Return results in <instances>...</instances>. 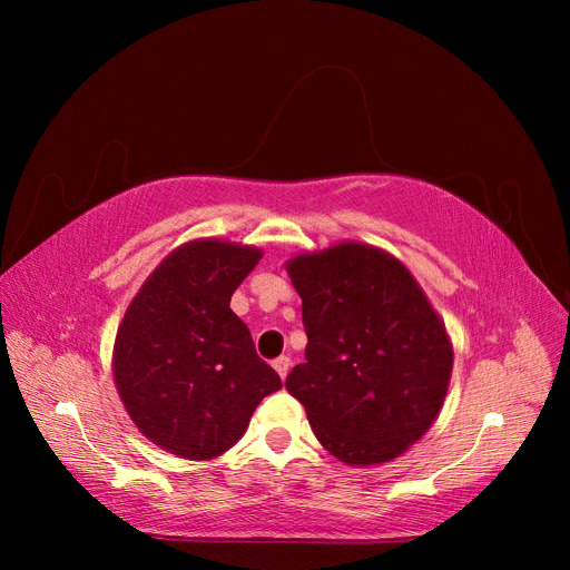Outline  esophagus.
I'll return each instance as SVG.
<instances>
[{"mask_svg": "<svg viewBox=\"0 0 570 570\" xmlns=\"http://www.w3.org/2000/svg\"><path fill=\"white\" fill-rule=\"evenodd\" d=\"M273 367L277 370V374H279L282 379H286V374H288V370H291V357H288V355H279V357H275V361H273Z\"/></svg>", "mask_w": 570, "mask_h": 570, "instance_id": "1", "label": "esophagus"}]
</instances>
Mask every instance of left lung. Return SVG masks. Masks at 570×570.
Returning <instances> with one entry per match:
<instances>
[{
    "label": "left lung",
    "mask_w": 570,
    "mask_h": 570,
    "mask_svg": "<svg viewBox=\"0 0 570 570\" xmlns=\"http://www.w3.org/2000/svg\"><path fill=\"white\" fill-rule=\"evenodd\" d=\"M303 297L305 363L286 391L327 453L355 466L402 455L443 404L453 372L445 327L409 269L346 243L288 263Z\"/></svg>",
    "instance_id": "left-lung-1"
}]
</instances>
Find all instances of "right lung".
<instances>
[{
  "mask_svg": "<svg viewBox=\"0 0 570 570\" xmlns=\"http://www.w3.org/2000/svg\"><path fill=\"white\" fill-rule=\"evenodd\" d=\"M261 261L254 247L196 239L147 277L115 340V383L131 421L187 460L217 458L282 387L230 295Z\"/></svg>",
  "mask_w": 570,
  "mask_h": 570,
  "instance_id": "right-lung-1",
  "label": "right lung"
}]
</instances>
